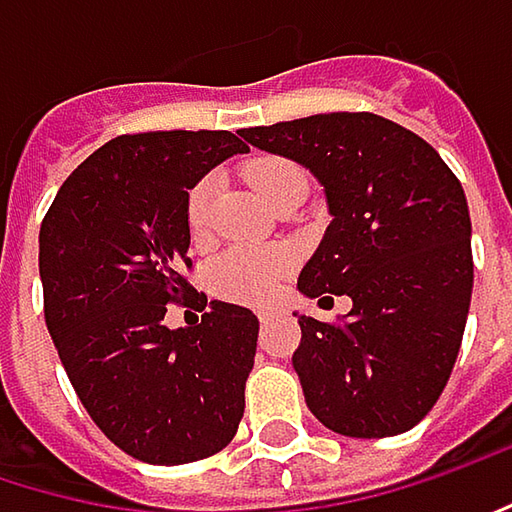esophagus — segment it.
<instances>
[{
	"label": "esophagus",
	"instance_id": "esophagus-1",
	"mask_svg": "<svg viewBox=\"0 0 512 512\" xmlns=\"http://www.w3.org/2000/svg\"><path fill=\"white\" fill-rule=\"evenodd\" d=\"M279 314H285V309H282V306H259V309H256V317H259L262 323L274 320V317H279Z\"/></svg>",
	"mask_w": 512,
	"mask_h": 512
}]
</instances>
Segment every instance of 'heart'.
Listing matches in <instances>:
<instances>
[{"label":"heart","mask_w":512,"mask_h":512,"mask_svg":"<svg viewBox=\"0 0 512 512\" xmlns=\"http://www.w3.org/2000/svg\"><path fill=\"white\" fill-rule=\"evenodd\" d=\"M253 189L271 203L274 195H279L291 183H303L306 174L300 165L288 160L265 157L256 160L247 171ZM209 212H212V180L203 177L198 180L189 195H186V224L195 236H203L209 227ZM294 256L285 247H233L221 253L212 268H209V288L221 300L233 303H262L276 291L279 279L291 271Z\"/></svg>","instance_id":"1"}]
</instances>
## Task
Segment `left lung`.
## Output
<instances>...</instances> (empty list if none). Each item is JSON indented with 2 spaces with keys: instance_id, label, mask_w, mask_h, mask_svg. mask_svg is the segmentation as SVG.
<instances>
[{
  "instance_id": "1",
  "label": "left lung",
  "mask_w": 512,
  "mask_h": 512,
  "mask_svg": "<svg viewBox=\"0 0 512 512\" xmlns=\"http://www.w3.org/2000/svg\"><path fill=\"white\" fill-rule=\"evenodd\" d=\"M238 133L306 165L329 203L332 224L297 288L347 294L352 309L344 323L300 317L291 364L309 411L344 437L414 428L452 376L469 314L472 221L460 180L414 130L376 113Z\"/></svg>"
}]
</instances>
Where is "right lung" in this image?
<instances>
[{"label": "right lung", "mask_w": 512, "mask_h": 512, "mask_svg": "<svg viewBox=\"0 0 512 512\" xmlns=\"http://www.w3.org/2000/svg\"><path fill=\"white\" fill-rule=\"evenodd\" d=\"M244 151L230 130L116 136L66 177L40 224L43 309L63 370L92 422L136 460H203L244 417L256 314L212 300L201 323L165 326V306L195 291L183 276L186 195Z\"/></svg>", "instance_id": "right-lung-1"}]
</instances>
